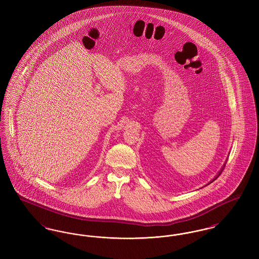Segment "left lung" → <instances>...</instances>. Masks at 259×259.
Returning <instances> with one entry per match:
<instances>
[{
	"label": "left lung",
	"instance_id": "obj_1",
	"mask_svg": "<svg viewBox=\"0 0 259 259\" xmlns=\"http://www.w3.org/2000/svg\"><path fill=\"white\" fill-rule=\"evenodd\" d=\"M225 164H226V163H224V165H223V167H222V170H221V171H220V172H219V174H218V175H217V176H215V177H214V179H213V180H212V181H210V182H209V184H208V185H209V184H210V183H212V182H213V181H215V180H217V179H218V178H219V176H220V175H221V174H222V171H223V168H224V167H225Z\"/></svg>",
	"mask_w": 259,
	"mask_h": 259
}]
</instances>
